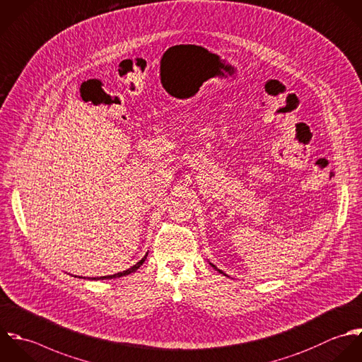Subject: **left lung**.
Returning <instances> with one entry per match:
<instances>
[{
	"mask_svg": "<svg viewBox=\"0 0 362 362\" xmlns=\"http://www.w3.org/2000/svg\"><path fill=\"white\" fill-rule=\"evenodd\" d=\"M212 267H214V268H216V267H215V265H214V264H212ZM216 269H218V268H216ZM218 271H219V272H221V274H223V275H226V274H225V272H223V271H222V269H218Z\"/></svg>",
	"mask_w": 362,
	"mask_h": 362,
	"instance_id": "8db88e82",
	"label": "left lung"
}]
</instances>
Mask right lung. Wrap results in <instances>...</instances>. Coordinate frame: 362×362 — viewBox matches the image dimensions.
<instances>
[{
    "label": "right lung",
    "mask_w": 362,
    "mask_h": 362,
    "mask_svg": "<svg viewBox=\"0 0 362 362\" xmlns=\"http://www.w3.org/2000/svg\"><path fill=\"white\" fill-rule=\"evenodd\" d=\"M146 257H147V254L139 261V262H136L133 267H130V268H127L126 271H122V272H118V274H114V275H107V276H100V278H88V279H112V278H119V276H124V275H129L130 272H134L143 262H144V259H146Z\"/></svg>",
    "instance_id": "add662e5"
}]
</instances>
